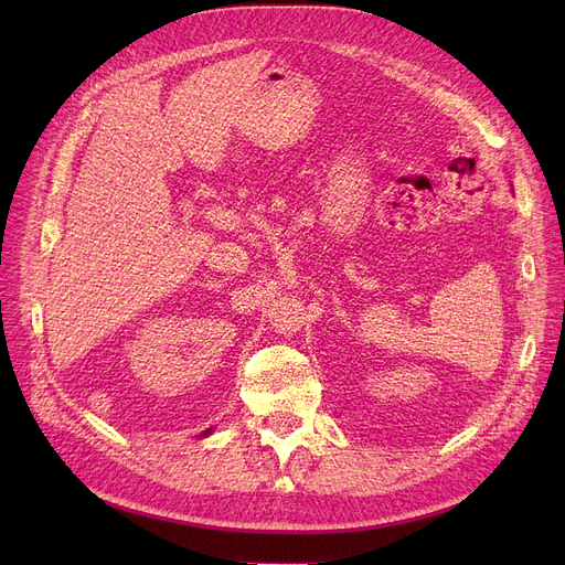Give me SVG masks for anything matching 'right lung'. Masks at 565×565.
Segmentation results:
<instances>
[{"instance_id":"right-lung-1","label":"right lung","mask_w":565,"mask_h":565,"mask_svg":"<svg viewBox=\"0 0 565 565\" xmlns=\"http://www.w3.org/2000/svg\"><path fill=\"white\" fill-rule=\"evenodd\" d=\"M211 433H213V430H211V428H207V430H203V435H201V437H205V435H211Z\"/></svg>"}]
</instances>
